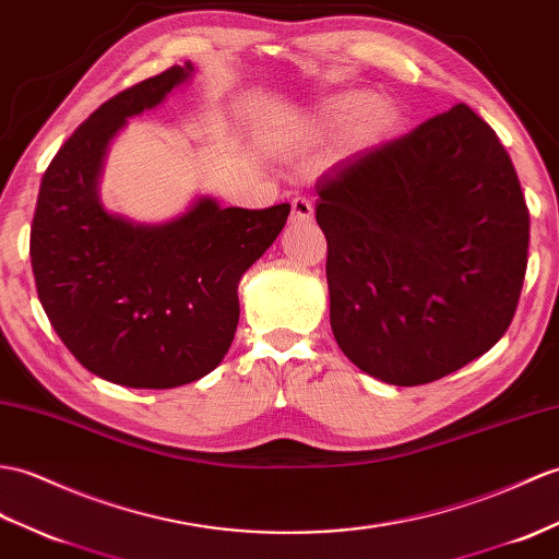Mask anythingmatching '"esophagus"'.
Returning a JSON list of instances; mask_svg holds the SVG:
<instances>
[{
	"label": "esophagus",
	"instance_id": "34e87169",
	"mask_svg": "<svg viewBox=\"0 0 559 559\" xmlns=\"http://www.w3.org/2000/svg\"><path fill=\"white\" fill-rule=\"evenodd\" d=\"M293 212H290V221H297V224H307V221L314 218V204L307 198H295L290 202Z\"/></svg>",
	"mask_w": 559,
	"mask_h": 559
}]
</instances>
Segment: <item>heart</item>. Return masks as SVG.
<instances>
[{"label": "heart", "mask_w": 559, "mask_h": 559, "mask_svg": "<svg viewBox=\"0 0 559 559\" xmlns=\"http://www.w3.org/2000/svg\"><path fill=\"white\" fill-rule=\"evenodd\" d=\"M371 107V102L365 97H343V99H333L321 104L311 114H307L302 123H297L293 128V138H314L321 135L323 131H333V128H343L347 123H353L355 119H359L361 114ZM391 123V114L388 111H379L369 121L371 131H381Z\"/></svg>", "instance_id": "heart-1"}]
</instances>
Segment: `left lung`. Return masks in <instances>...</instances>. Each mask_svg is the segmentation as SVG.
I'll return each instance as SVG.
<instances>
[{
  "label": "left lung",
  "instance_id": "1",
  "mask_svg": "<svg viewBox=\"0 0 559 559\" xmlns=\"http://www.w3.org/2000/svg\"><path fill=\"white\" fill-rule=\"evenodd\" d=\"M317 192L331 329L361 371L431 383L510 329L528 210L510 154L466 104L333 166Z\"/></svg>",
  "mask_w": 559,
  "mask_h": 559
}]
</instances>
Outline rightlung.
<instances>
[{
    "instance_id": "1",
    "label": "right lung",
    "mask_w": 559,
    "mask_h": 559,
    "mask_svg": "<svg viewBox=\"0 0 559 559\" xmlns=\"http://www.w3.org/2000/svg\"><path fill=\"white\" fill-rule=\"evenodd\" d=\"M171 67L114 95L51 159L31 226V264L51 329L81 365L128 388H176L214 371L238 329V283L278 238L290 204L221 206L140 226L99 202L111 138L186 83Z\"/></svg>"
}]
</instances>
